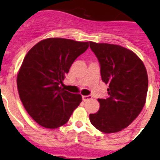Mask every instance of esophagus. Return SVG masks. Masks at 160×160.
Listing matches in <instances>:
<instances>
[{"instance_id": "obj_1", "label": "esophagus", "mask_w": 160, "mask_h": 160, "mask_svg": "<svg viewBox=\"0 0 160 160\" xmlns=\"http://www.w3.org/2000/svg\"><path fill=\"white\" fill-rule=\"evenodd\" d=\"M91 98H92V97H91V96H90V95H83L82 96V100L84 102L88 101V100L91 99Z\"/></svg>"}]
</instances>
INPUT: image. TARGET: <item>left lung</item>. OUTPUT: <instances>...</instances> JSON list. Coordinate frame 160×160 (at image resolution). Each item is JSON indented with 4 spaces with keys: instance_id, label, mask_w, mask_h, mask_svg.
Instances as JSON below:
<instances>
[{
    "instance_id": "1",
    "label": "left lung",
    "mask_w": 160,
    "mask_h": 160,
    "mask_svg": "<svg viewBox=\"0 0 160 160\" xmlns=\"http://www.w3.org/2000/svg\"><path fill=\"white\" fill-rule=\"evenodd\" d=\"M90 47L100 64L102 80L109 85V96L98 99L100 108L90 114V121L102 132H118L143 108L148 89L147 70L134 52L122 46L90 42Z\"/></svg>"
}]
</instances>
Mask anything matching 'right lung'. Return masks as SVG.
Instances as JSON below:
<instances>
[{
  "label": "right lung",
  "mask_w": 160,
  "mask_h": 160,
  "mask_svg": "<svg viewBox=\"0 0 160 160\" xmlns=\"http://www.w3.org/2000/svg\"><path fill=\"white\" fill-rule=\"evenodd\" d=\"M89 42L47 38L25 55L17 78L20 98L31 118L46 128L55 129L70 119L82 96L62 87L73 62Z\"/></svg>",
  "instance_id": "add662e5"
}]
</instances>
